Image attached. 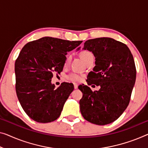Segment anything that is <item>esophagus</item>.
Returning a JSON list of instances; mask_svg holds the SVG:
<instances>
[{"label": "esophagus", "mask_w": 148, "mask_h": 148, "mask_svg": "<svg viewBox=\"0 0 148 148\" xmlns=\"http://www.w3.org/2000/svg\"><path fill=\"white\" fill-rule=\"evenodd\" d=\"M74 89H77V88H78V84H76V83H74Z\"/></svg>", "instance_id": "1"}]
</instances>
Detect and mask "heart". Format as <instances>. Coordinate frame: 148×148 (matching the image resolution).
Returning <instances> with one entry per match:
<instances>
[{
    "label": "heart",
    "instance_id": "b5f03b06",
    "mask_svg": "<svg viewBox=\"0 0 148 148\" xmlns=\"http://www.w3.org/2000/svg\"><path fill=\"white\" fill-rule=\"evenodd\" d=\"M78 56L82 59V60L86 64L88 61L91 60V59L94 58V56L93 54H92V53L90 52V51H88V50H82V51L78 53ZM70 58V57L69 55H67L64 61L65 67L68 66V64H69ZM82 77L80 75L74 73L70 74L67 76L68 80L69 81L73 82H80L82 80Z\"/></svg>",
    "mask_w": 148,
    "mask_h": 148
}]
</instances>
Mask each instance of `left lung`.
<instances>
[{
	"label": "left lung",
	"mask_w": 148,
	"mask_h": 148,
	"mask_svg": "<svg viewBox=\"0 0 148 148\" xmlns=\"http://www.w3.org/2000/svg\"><path fill=\"white\" fill-rule=\"evenodd\" d=\"M82 49L93 53L96 60L93 71L88 75V85L100 88L92 92L86 85L79 86L83 94L79 102L81 114L94 124H108L129 104L136 78L133 56L125 44L107 37L88 40Z\"/></svg>",
	"instance_id": "1"
}]
</instances>
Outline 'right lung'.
I'll use <instances>...</instances> for the list:
<instances>
[{
	"mask_svg": "<svg viewBox=\"0 0 148 148\" xmlns=\"http://www.w3.org/2000/svg\"><path fill=\"white\" fill-rule=\"evenodd\" d=\"M82 42L46 36L30 42L21 50L14 66L16 95L33 120L48 123L60 116L74 85L63 82L55 89L53 74L62 71L67 52Z\"/></svg>",
	"mask_w": 148,
	"mask_h": 148,
	"instance_id": "right-lung-1",
	"label": "right lung"
}]
</instances>
